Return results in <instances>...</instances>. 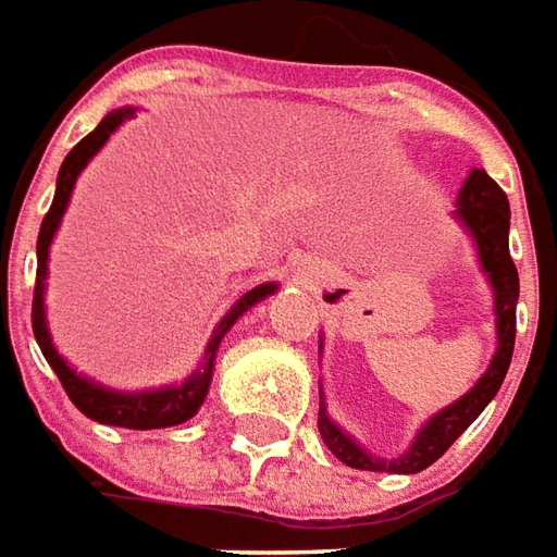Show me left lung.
I'll return each mask as SVG.
<instances>
[{"label":"left lung","mask_w":557,"mask_h":557,"mask_svg":"<svg viewBox=\"0 0 557 557\" xmlns=\"http://www.w3.org/2000/svg\"><path fill=\"white\" fill-rule=\"evenodd\" d=\"M454 218L460 220V226L469 233L475 253H479L481 272L487 275L491 290H494V322H496V349L487 371L479 376V383L472 389L460 395L454 405H447L438 413H432L426 423L420 426V432L413 435V442L408 444L405 454L398 457H376L371 450H364L361 444L343 432V429L331 420V413L324 408V392L322 405H319V432H322L327 450L337 457L339 462L352 466V469H364V472H395V475H413L423 472L432 462L444 457V450L460 438L466 429L479 420V413L494 398L509 361H512L515 349V306H518V270H515L512 257H509V199L506 193L496 186L484 168H472L469 177L460 186L457 196V211ZM319 352H322V339H319Z\"/></svg>","instance_id":"1"}]
</instances>
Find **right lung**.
I'll return each mask as SVG.
<instances>
[{"mask_svg":"<svg viewBox=\"0 0 557 557\" xmlns=\"http://www.w3.org/2000/svg\"><path fill=\"white\" fill-rule=\"evenodd\" d=\"M137 113V107H119L113 113H107L100 119L88 137H82L76 147L66 152L61 171H58V189H54V201L48 208V214L42 220V230H39V242H36V294H33V334H36V343L42 349L45 361L51 364V371L58 374V380L63 383V389L70 395V401L76 405L88 420L95 423H103V426H122V429H165V426H181L189 417H196V410L205 405V395L211 389V376H214V358H218V349L223 337L230 334L233 327L253 304L267 300L270 294L278 290L275 282H267V285H257L251 290H245L233 306L230 312L220 319V324L214 327V334L205 346V358L201 364L186 376L183 383H174V386H159V389H144V392H122L110 389L103 383H97L91 376L78 374L76 368L66 361V358L54 349V339H51V331H48V319H45V278H48V251H51V242H54V233L61 226L63 214H66V205H70V196H73V186H76L78 174L85 171V165L95 159L97 152L103 149V144L110 140L122 122H128Z\"/></svg>","mask_w":557,"mask_h":557,"instance_id":"right-lung-1","label":"right lung"}]
</instances>
